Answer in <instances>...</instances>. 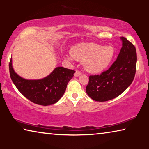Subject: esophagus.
I'll use <instances>...</instances> for the list:
<instances>
[{
  "label": "esophagus",
  "instance_id": "obj_1",
  "mask_svg": "<svg viewBox=\"0 0 149 149\" xmlns=\"http://www.w3.org/2000/svg\"><path fill=\"white\" fill-rule=\"evenodd\" d=\"M80 75H81V72H80L79 71H77V70H76V72H75V74H74L75 77H78V76H79Z\"/></svg>",
  "mask_w": 149,
  "mask_h": 149
}]
</instances>
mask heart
<instances>
[{"label": "heart", "mask_w": 149, "mask_h": 149, "mask_svg": "<svg viewBox=\"0 0 149 149\" xmlns=\"http://www.w3.org/2000/svg\"><path fill=\"white\" fill-rule=\"evenodd\" d=\"M72 56H65L68 61L75 59L84 62L85 70L91 74H97L108 67L114 56V47L103 46L93 42H82L73 47L70 51Z\"/></svg>", "instance_id": "heart-1"}]
</instances>
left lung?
<instances>
[{
	"label": "left lung",
	"instance_id": "obj_1",
	"mask_svg": "<svg viewBox=\"0 0 149 149\" xmlns=\"http://www.w3.org/2000/svg\"><path fill=\"white\" fill-rule=\"evenodd\" d=\"M122 47L116 61L100 75H90L86 92L96 101L104 102L118 97L132 84L137 64L136 49L125 37H120Z\"/></svg>",
	"mask_w": 149,
	"mask_h": 149
}]
</instances>
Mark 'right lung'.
Returning <instances> with one entry per match:
<instances>
[{
  "instance_id": "right-lung-1",
  "label": "right lung",
  "mask_w": 149,
  "mask_h": 149,
  "mask_svg": "<svg viewBox=\"0 0 149 149\" xmlns=\"http://www.w3.org/2000/svg\"><path fill=\"white\" fill-rule=\"evenodd\" d=\"M9 70L12 82L19 91L30 101L42 106L53 104L61 99L75 72L73 70L58 66L42 79H27L14 71L12 58Z\"/></svg>"
}]
</instances>
